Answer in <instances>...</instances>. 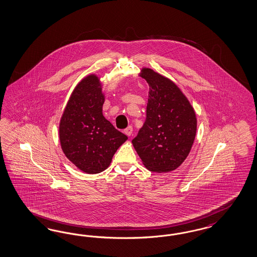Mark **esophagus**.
<instances>
[{"label": "esophagus", "instance_id": "1", "mask_svg": "<svg viewBox=\"0 0 257 257\" xmlns=\"http://www.w3.org/2000/svg\"><path fill=\"white\" fill-rule=\"evenodd\" d=\"M132 132H133V128H132V126H128V127L124 130V134H125V135H127L128 137H130V136L132 135Z\"/></svg>", "mask_w": 257, "mask_h": 257}]
</instances>
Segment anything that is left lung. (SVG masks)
I'll list each match as a JSON object with an SVG mask.
<instances>
[{"label":"left lung","instance_id":"left-lung-1","mask_svg":"<svg viewBox=\"0 0 257 257\" xmlns=\"http://www.w3.org/2000/svg\"><path fill=\"white\" fill-rule=\"evenodd\" d=\"M140 75L150 88L146 119L132 144L148 170L170 172L191 150L197 131L195 111L169 78L149 68H143Z\"/></svg>","mask_w":257,"mask_h":257}]
</instances>
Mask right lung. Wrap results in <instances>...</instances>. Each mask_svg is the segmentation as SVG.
Masks as SVG:
<instances>
[{"label":"right lung","instance_id":"1","mask_svg":"<svg viewBox=\"0 0 257 257\" xmlns=\"http://www.w3.org/2000/svg\"><path fill=\"white\" fill-rule=\"evenodd\" d=\"M104 101L99 77L87 75L72 91L59 123L64 154L88 174L108 168L118 147L128 139L104 117Z\"/></svg>","mask_w":257,"mask_h":257}]
</instances>
